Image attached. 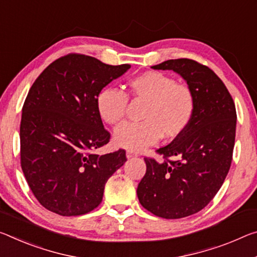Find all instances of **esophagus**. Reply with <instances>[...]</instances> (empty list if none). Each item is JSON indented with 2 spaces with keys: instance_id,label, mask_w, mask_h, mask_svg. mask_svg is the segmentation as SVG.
<instances>
[{
  "instance_id": "34e87169",
  "label": "esophagus",
  "mask_w": 257,
  "mask_h": 257,
  "mask_svg": "<svg viewBox=\"0 0 257 257\" xmlns=\"http://www.w3.org/2000/svg\"><path fill=\"white\" fill-rule=\"evenodd\" d=\"M135 157H138V154L137 153H133V152H127V158L128 159H132V158H135Z\"/></svg>"
}]
</instances>
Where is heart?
<instances>
[{
    "label": "heart",
    "mask_w": 257,
    "mask_h": 257,
    "mask_svg": "<svg viewBox=\"0 0 257 257\" xmlns=\"http://www.w3.org/2000/svg\"><path fill=\"white\" fill-rule=\"evenodd\" d=\"M128 95L145 103L138 123H124L114 133V143L128 151H141L157 143L159 138H175L189 127L195 111V96L184 83L157 71L132 77ZM100 119L117 125L123 121L128 96L115 88H104L96 99Z\"/></svg>",
    "instance_id": "b5f03b06"
}]
</instances>
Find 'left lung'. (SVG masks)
I'll return each instance as SVG.
<instances>
[{
	"label": "left lung",
	"instance_id": "1",
	"mask_svg": "<svg viewBox=\"0 0 257 257\" xmlns=\"http://www.w3.org/2000/svg\"><path fill=\"white\" fill-rule=\"evenodd\" d=\"M152 68L178 73L194 92L195 111L189 127L157 150L164 161L144 158L137 197L156 216L182 218L205 208L221 189L232 161L237 113L225 84L205 65L180 58Z\"/></svg>",
	"mask_w": 257,
	"mask_h": 257
}]
</instances>
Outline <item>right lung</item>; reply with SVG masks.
Listing matches in <instances>:
<instances>
[{
	"instance_id": "obj_1",
	"label": "right lung",
	"mask_w": 257,
	"mask_h": 257,
	"mask_svg": "<svg viewBox=\"0 0 257 257\" xmlns=\"http://www.w3.org/2000/svg\"><path fill=\"white\" fill-rule=\"evenodd\" d=\"M129 68L70 54L49 65L31 87L20 122V165L44 208L62 216L93 210L108 178L127 161L124 150L95 153L111 138L96 99Z\"/></svg>"
}]
</instances>
